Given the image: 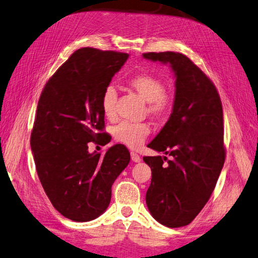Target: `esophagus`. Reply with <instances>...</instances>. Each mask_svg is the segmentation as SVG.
<instances>
[{
  "instance_id": "obj_1",
  "label": "esophagus",
  "mask_w": 258,
  "mask_h": 258,
  "mask_svg": "<svg viewBox=\"0 0 258 258\" xmlns=\"http://www.w3.org/2000/svg\"><path fill=\"white\" fill-rule=\"evenodd\" d=\"M131 159H132L133 162H140V161H141V156H140L138 153L131 152Z\"/></svg>"
}]
</instances>
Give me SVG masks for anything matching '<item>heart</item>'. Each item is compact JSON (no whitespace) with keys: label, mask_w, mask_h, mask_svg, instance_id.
Instances as JSON below:
<instances>
[{"label":"heart","mask_w":258,"mask_h":258,"mask_svg":"<svg viewBox=\"0 0 258 258\" xmlns=\"http://www.w3.org/2000/svg\"><path fill=\"white\" fill-rule=\"evenodd\" d=\"M127 85L148 103L146 112L153 118L162 119L170 113L173 99L170 94L164 92V83L156 76L151 74L136 75L128 79ZM116 99L117 93L115 88L112 86L106 87L100 99V105L104 115L109 119L115 116ZM149 134L150 126L146 123H133L125 120L116 125L113 130L115 140L132 149L139 148Z\"/></svg>","instance_id":"1"}]
</instances>
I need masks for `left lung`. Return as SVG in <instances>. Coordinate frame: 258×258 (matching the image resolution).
<instances>
[{
    "label": "left lung",
    "mask_w": 258,
    "mask_h": 258,
    "mask_svg": "<svg viewBox=\"0 0 258 258\" xmlns=\"http://www.w3.org/2000/svg\"><path fill=\"white\" fill-rule=\"evenodd\" d=\"M170 63L175 76L172 113L148 146L172 156H144L152 171L146 205L153 218L170 228L189 225L208 203L224 166L223 106L214 83L186 55L143 53Z\"/></svg>",
    "instance_id": "1"
}]
</instances>
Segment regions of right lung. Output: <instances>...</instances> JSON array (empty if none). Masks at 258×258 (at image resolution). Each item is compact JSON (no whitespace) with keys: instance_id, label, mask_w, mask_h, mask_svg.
<instances>
[{"instance_id":"right-lung-1","label":"right lung","mask_w":258,"mask_h":258,"mask_svg":"<svg viewBox=\"0 0 258 258\" xmlns=\"http://www.w3.org/2000/svg\"><path fill=\"white\" fill-rule=\"evenodd\" d=\"M127 58L124 52L76 50L40 96L31 133L35 169L52 206L78 223L107 209L114 181L130 163L122 144L104 155L88 152L89 142L106 135L100 99Z\"/></svg>"}]
</instances>
